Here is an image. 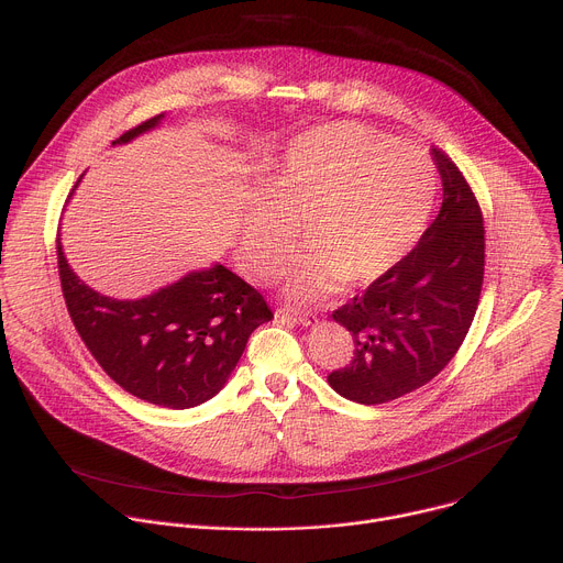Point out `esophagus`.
<instances>
[{
	"mask_svg": "<svg viewBox=\"0 0 563 563\" xmlns=\"http://www.w3.org/2000/svg\"><path fill=\"white\" fill-rule=\"evenodd\" d=\"M276 313L283 316V318L294 320V323H298V325H302V328H309V325L316 323V316L309 313V311H296V309H289V307H280Z\"/></svg>",
	"mask_w": 563,
	"mask_h": 563,
	"instance_id": "esophagus-1",
	"label": "esophagus"
}]
</instances>
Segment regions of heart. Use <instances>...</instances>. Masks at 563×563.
<instances>
[{
  "mask_svg": "<svg viewBox=\"0 0 563 563\" xmlns=\"http://www.w3.org/2000/svg\"><path fill=\"white\" fill-rule=\"evenodd\" d=\"M437 191L432 159L412 144L356 122L296 137L269 189L254 198L240 238V263L254 278L278 274L302 220L309 243L285 269L294 300L365 285L389 272L421 235Z\"/></svg>",
  "mask_w": 563,
  "mask_h": 563,
  "instance_id": "heart-1",
  "label": "heart"
}]
</instances>
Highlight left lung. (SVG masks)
<instances>
[{
	"instance_id": "left-lung-1",
	"label": "left lung",
	"mask_w": 563,
	"mask_h": 563,
	"mask_svg": "<svg viewBox=\"0 0 563 563\" xmlns=\"http://www.w3.org/2000/svg\"><path fill=\"white\" fill-rule=\"evenodd\" d=\"M432 159L443 183L439 216L406 258L332 313L356 350L328 383L363 406L430 383L452 361L476 313L486 267L484 216L452 159L437 146Z\"/></svg>"
}]
</instances>
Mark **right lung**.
<instances>
[{
    "label": "right lung",
    "mask_w": 563,
    "mask_h": 563,
    "mask_svg": "<svg viewBox=\"0 0 563 563\" xmlns=\"http://www.w3.org/2000/svg\"><path fill=\"white\" fill-rule=\"evenodd\" d=\"M159 113L113 144L159 124ZM79 183V180H77ZM66 309L100 367L129 394L172 410L216 396L256 328L274 318L263 294L222 265L189 272L137 300L102 296L68 267L57 238Z\"/></svg>",
    "instance_id": "1"
}]
</instances>
